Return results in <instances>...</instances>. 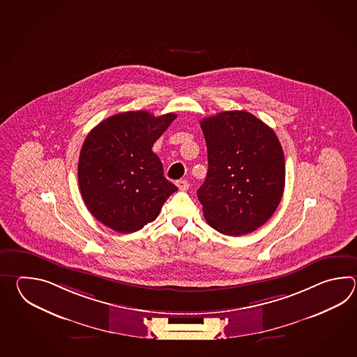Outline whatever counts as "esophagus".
<instances>
[{
	"instance_id": "34e87169",
	"label": "esophagus",
	"mask_w": 357,
	"mask_h": 357,
	"mask_svg": "<svg viewBox=\"0 0 357 357\" xmlns=\"http://www.w3.org/2000/svg\"><path fill=\"white\" fill-rule=\"evenodd\" d=\"M176 185H177V188L178 189L182 190H188L189 189V182L186 181V180H178V181H176Z\"/></svg>"
}]
</instances>
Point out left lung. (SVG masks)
I'll return each instance as SVG.
<instances>
[{
    "instance_id": "1",
    "label": "left lung",
    "mask_w": 357,
    "mask_h": 357,
    "mask_svg": "<svg viewBox=\"0 0 357 357\" xmlns=\"http://www.w3.org/2000/svg\"><path fill=\"white\" fill-rule=\"evenodd\" d=\"M208 172L197 190L205 220L227 236L250 234L269 220L284 190L281 143L258 117L226 111L203 119Z\"/></svg>"
}]
</instances>
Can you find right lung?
Instances as JSON below:
<instances>
[{
	"instance_id": "obj_1",
	"label": "right lung",
	"mask_w": 357,
	"mask_h": 357,
	"mask_svg": "<svg viewBox=\"0 0 357 357\" xmlns=\"http://www.w3.org/2000/svg\"><path fill=\"white\" fill-rule=\"evenodd\" d=\"M177 114L146 111L114 114L85 137L77 163L84 203L96 220L132 234L155 220L177 188L152 151Z\"/></svg>"
}]
</instances>
